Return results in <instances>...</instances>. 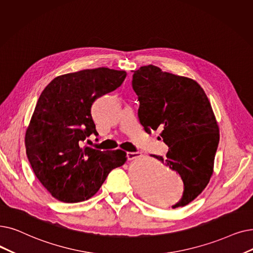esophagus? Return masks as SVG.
Segmentation results:
<instances>
[{
	"label": "esophagus",
	"instance_id": "esophagus-1",
	"mask_svg": "<svg viewBox=\"0 0 253 253\" xmlns=\"http://www.w3.org/2000/svg\"><path fill=\"white\" fill-rule=\"evenodd\" d=\"M126 156H127V158H128L129 160H133V159H135V158H137V157H139V156H140V153H134V152H127V154H126Z\"/></svg>",
	"mask_w": 253,
	"mask_h": 253
}]
</instances>
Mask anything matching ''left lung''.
Masks as SVG:
<instances>
[{"label": "left lung", "mask_w": 253, "mask_h": 253, "mask_svg": "<svg viewBox=\"0 0 253 253\" xmlns=\"http://www.w3.org/2000/svg\"><path fill=\"white\" fill-rule=\"evenodd\" d=\"M132 87L138 96V119L146 132L160 129L169 146L167 158L154 155L177 171L184 183V207L206 188L214 170L219 127L211 103L195 81L164 72L157 66L134 71Z\"/></svg>", "instance_id": "8db88e82"}]
</instances>
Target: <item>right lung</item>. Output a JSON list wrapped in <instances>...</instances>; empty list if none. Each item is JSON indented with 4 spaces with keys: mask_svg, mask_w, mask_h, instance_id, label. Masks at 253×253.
<instances>
[{
    "mask_svg": "<svg viewBox=\"0 0 253 253\" xmlns=\"http://www.w3.org/2000/svg\"><path fill=\"white\" fill-rule=\"evenodd\" d=\"M126 71L105 67L57 76L42 91L26 130L25 146L33 171L54 199H91L108 173L127 161L122 150L82 148L92 133L94 101L123 84Z\"/></svg>",
    "mask_w": 253,
    "mask_h": 253,
    "instance_id": "obj_1",
    "label": "right lung"
}]
</instances>
